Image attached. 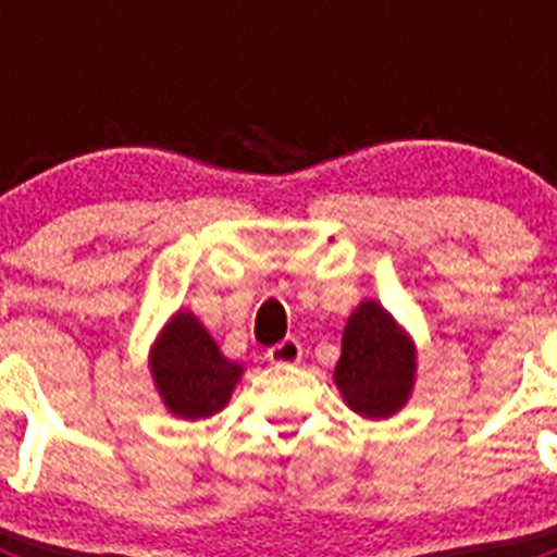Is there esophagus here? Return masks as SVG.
Here are the masks:
<instances>
[{"label": "esophagus", "mask_w": 557, "mask_h": 557, "mask_svg": "<svg viewBox=\"0 0 557 557\" xmlns=\"http://www.w3.org/2000/svg\"><path fill=\"white\" fill-rule=\"evenodd\" d=\"M301 357H304V348L295 337H284L282 343H275V346L268 351V359L270 362H275V366H295V362H301Z\"/></svg>", "instance_id": "obj_1"}]
</instances>
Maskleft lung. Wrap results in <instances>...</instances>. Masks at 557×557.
<instances>
[{
  "mask_svg": "<svg viewBox=\"0 0 557 557\" xmlns=\"http://www.w3.org/2000/svg\"><path fill=\"white\" fill-rule=\"evenodd\" d=\"M416 376L412 343L376 301L359 304L343 332L334 382L346 405L366 418H387L405 405Z\"/></svg>",
  "mask_w": 557,
  "mask_h": 557,
  "instance_id": "left-lung-1",
  "label": "left lung"
}]
</instances>
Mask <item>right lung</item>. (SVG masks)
I'll return each instance as SVG.
<instances>
[{
  "label": "right lung",
  "instance_id": "right-lung-1",
  "mask_svg": "<svg viewBox=\"0 0 557 557\" xmlns=\"http://www.w3.org/2000/svg\"><path fill=\"white\" fill-rule=\"evenodd\" d=\"M150 368L170 412L189 421L223 410L243 373L189 312L172 318L152 351Z\"/></svg>",
  "mask_w": 557,
  "mask_h": 557
}]
</instances>
